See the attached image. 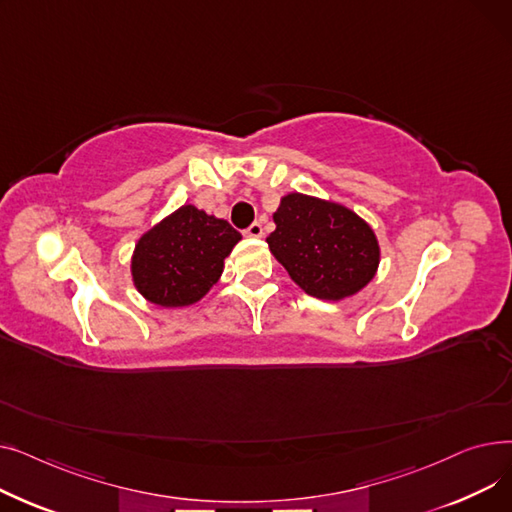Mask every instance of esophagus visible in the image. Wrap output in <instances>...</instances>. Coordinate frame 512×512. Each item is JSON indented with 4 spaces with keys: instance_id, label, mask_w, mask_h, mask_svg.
I'll return each mask as SVG.
<instances>
[{
    "instance_id": "obj_1",
    "label": "esophagus",
    "mask_w": 512,
    "mask_h": 512,
    "mask_svg": "<svg viewBox=\"0 0 512 512\" xmlns=\"http://www.w3.org/2000/svg\"><path fill=\"white\" fill-rule=\"evenodd\" d=\"M245 236H249V238H261V236H263V226H261L259 222L251 224V226L245 230Z\"/></svg>"
}]
</instances>
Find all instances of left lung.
Instances as JSON below:
<instances>
[{
	"mask_svg": "<svg viewBox=\"0 0 512 512\" xmlns=\"http://www.w3.org/2000/svg\"><path fill=\"white\" fill-rule=\"evenodd\" d=\"M274 224L267 247L292 282L315 299L355 297L378 274V236L351 207L288 193L274 211Z\"/></svg>",
	"mask_w": 512,
	"mask_h": 512,
	"instance_id": "8db88e82",
	"label": "left lung"
}]
</instances>
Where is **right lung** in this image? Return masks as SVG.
Instances as JSON below:
<instances>
[{
	"instance_id": "1",
	"label": "right lung",
	"mask_w": 512,
	"mask_h": 512,
	"mask_svg": "<svg viewBox=\"0 0 512 512\" xmlns=\"http://www.w3.org/2000/svg\"><path fill=\"white\" fill-rule=\"evenodd\" d=\"M240 238L226 220L182 205L137 240L130 257L132 284L157 307L195 305L218 284L224 259Z\"/></svg>"
}]
</instances>
